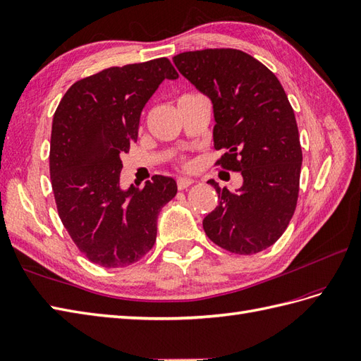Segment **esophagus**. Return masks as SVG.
Instances as JSON below:
<instances>
[{"label": "esophagus", "mask_w": 361, "mask_h": 361, "mask_svg": "<svg viewBox=\"0 0 361 361\" xmlns=\"http://www.w3.org/2000/svg\"><path fill=\"white\" fill-rule=\"evenodd\" d=\"M193 184V180H190V178H178L177 180V188H178V190H184V189H188V188H190Z\"/></svg>", "instance_id": "esophagus-1"}]
</instances>
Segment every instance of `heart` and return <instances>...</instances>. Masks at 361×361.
<instances>
[{
	"label": "heart",
	"instance_id": "1",
	"mask_svg": "<svg viewBox=\"0 0 361 361\" xmlns=\"http://www.w3.org/2000/svg\"><path fill=\"white\" fill-rule=\"evenodd\" d=\"M180 164L183 166V168H188V161L186 160H180Z\"/></svg>",
	"mask_w": 361,
	"mask_h": 361
}]
</instances>
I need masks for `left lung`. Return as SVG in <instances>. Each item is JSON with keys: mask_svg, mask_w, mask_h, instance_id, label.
I'll return each instance as SVG.
<instances>
[{"mask_svg": "<svg viewBox=\"0 0 361 361\" xmlns=\"http://www.w3.org/2000/svg\"><path fill=\"white\" fill-rule=\"evenodd\" d=\"M175 67L214 104L215 166L241 172L238 192L209 183L218 206L202 221L212 243L235 255L273 245L298 206L302 147L294 111L274 73L236 49L173 56Z\"/></svg>", "mask_w": 361, "mask_h": 361, "instance_id": "8db88e82", "label": "left lung"}]
</instances>
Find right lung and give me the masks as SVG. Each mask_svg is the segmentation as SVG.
I'll list each match as a JSON object with an SVG mask.
<instances>
[{"instance_id": "right-lung-1", "label": "right lung", "mask_w": 361, "mask_h": 361, "mask_svg": "<svg viewBox=\"0 0 361 361\" xmlns=\"http://www.w3.org/2000/svg\"><path fill=\"white\" fill-rule=\"evenodd\" d=\"M178 73L168 58L111 67L73 84L54 111L50 178L58 214L88 261L120 269L151 250L157 216L177 195L173 178L118 188L120 155L137 142L146 102Z\"/></svg>"}]
</instances>
